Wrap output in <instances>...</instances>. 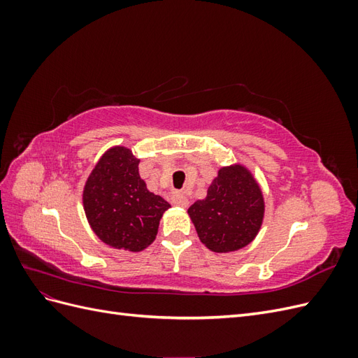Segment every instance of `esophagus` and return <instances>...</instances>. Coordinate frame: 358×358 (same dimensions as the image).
I'll return each instance as SVG.
<instances>
[{
    "label": "esophagus",
    "instance_id": "esophagus-1",
    "mask_svg": "<svg viewBox=\"0 0 358 358\" xmlns=\"http://www.w3.org/2000/svg\"><path fill=\"white\" fill-rule=\"evenodd\" d=\"M171 201H173V204L179 206V208H187V206H188V199H187V196H185V194H183V192H179V191L173 192Z\"/></svg>",
    "mask_w": 358,
    "mask_h": 358
}]
</instances>
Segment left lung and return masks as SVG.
<instances>
[{"instance_id":"1","label":"left lung","mask_w":358,"mask_h":358,"mask_svg":"<svg viewBox=\"0 0 358 358\" xmlns=\"http://www.w3.org/2000/svg\"><path fill=\"white\" fill-rule=\"evenodd\" d=\"M188 213L210 251L230 252L254 241L263 222L264 200L251 173L231 166L218 171L208 196L194 203Z\"/></svg>"}]
</instances>
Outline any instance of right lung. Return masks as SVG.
<instances>
[{"label": "right lung", "mask_w": 358, "mask_h": 358, "mask_svg": "<svg viewBox=\"0 0 358 358\" xmlns=\"http://www.w3.org/2000/svg\"><path fill=\"white\" fill-rule=\"evenodd\" d=\"M138 162L127 148L107 150L83 189L91 229L109 246L138 252L155 241L162 213L170 204L148 191Z\"/></svg>", "instance_id": "add662e5"}]
</instances>
